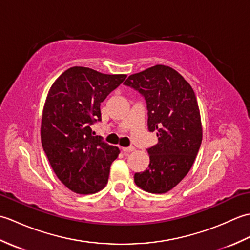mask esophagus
<instances>
[{"instance_id":"obj_1","label":"esophagus","mask_w":250,"mask_h":250,"mask_svg":"<svg viewBox=\"0 0 250 250\" xmlns=\"http://www.w3.org/2000/svg\"><path fill=\"white\" fill-rule=\"evenodd\" d=\"M134 150V147L131 146V147H122V151H124L125 153H129L131 151Z\"/></svg>"}]
</instances>
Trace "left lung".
Returning a JSON list of instances; mask_svg holds the SVG:
<instances>
[{"label": "left lung", "mask_w": 250, "mask_h": 250, "mask_svg": "<svg viewBox=\"0 0 250 250\" xmlns=\"http://www.w3.org/2000/svg\"><path fill=\"white\" fill-rule=\"evenodd\" d=\"M125 86L146 100L148 130L158 143L148 148L150 163L135 173L137 187L150 193H166L177 186L193 166L202 143L201 115L193 89L174 68L157 64L132 74Z\"/></svg>", "instance_id": "left-lung-1"}]
</instances>
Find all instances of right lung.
I'll list each match as a JSON object with an SVG mask.
<instances>
[{
	"label": "right lung",
	"mask_w": 250,
	"mask_h": 250,
	"mask_svg": "<svg viewBox=\"0 0 250 250\" xmlns=\"http://www.w3.org/2000/svg\"><path fill=\"white\" fill-rule=\"evenodd\" d=\"M125 77L73 66L49 89L42 115V145L57 177L73 192L95 193L108 182L110 164L120 150L93 136L90 125L101 120V103Z\"/></svg>",
	"instance_id": "add662e5"
}]
</instances>
